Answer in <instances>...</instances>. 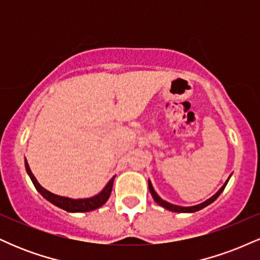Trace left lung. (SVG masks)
I'll use <instances>...</instances> for the list:
<instances>
[{
  "label": "left lung",
  "instance_id": "obj_1",
  "mask_svg": "<svg viewBox=\"0 0 260 260\" xmlns=\"http://www.w3.org/2000/svg\"><path fill=\"white\" fill-rule=\"evenodd\" d=\"M230 177H231V176H230ZM230 177L228 178V181H226L225 183H223V186H222L221 188H220L219 190H217V192L215 193V194H214L213 197H210V198L207 199V201H205V202L201 203V204H198V205H193V207H180V205L171 204V203H169V202L164 201V199H161L160 197L157 196V193L155 192V189H154L153 184H151V182H150V181H148V186H149V190H150L151 196H153L154 201L156 202L157 204H159V205H161V207H162V208L168 209V210H170V211H175V213H196V211H198V210H201V209H203V208L208 207L209 204H211V203H213L214 201H216L217 197H219L220 194H221L222 190L225 189V187H226V184H228V182H229V180H230Z\"/></svg>",
  "mask_w": 260,
  "mask_h": 260
}]
</instances>
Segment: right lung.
I'll use <instances>...</instances> for the list:
<instances>
[{"mask_svg": "<svg viewBox=\"0 0 260 260\" xmlns=\"http://www.w3.org/2000/svg\"><path fill=\"white\" fill-rule=\"evenodd\" d=\"M25 169H26V172H28L29 177H30L31 182L34 183L35 188H37L38 192L40 193L46 201L52 203V204L56 205V207L63 209L66 211H70V213H85V211H91V210H95V209L103 207V205L107 202V199L110 198V194H111V190H112L113 180H115L116 177V176H113L99 194L90 197V198H85V199H72V198H68V197H61L57 194H53V193L49 192L47 189H45L43 186H40V183L37 181L35 176L32 175L31 170L28 165V161L26 160H25Z\"/></svg>", "mask_w": 260, "mask_h": 260, "instance_id": "1", "label": "right lung"}]
</instances>
